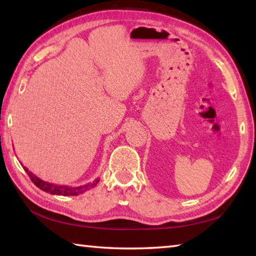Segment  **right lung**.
I'll list each match as a JSON object with an SVG mask.
<instances>
[{
  "instance_id": "obj_1",
  "label": "right lung",
  "mask_w": 256,
  "mask_h": 256,
  "mask_svg": "<svg viewBox=\"0 0 256 256\" xmlns=\"http://www.w3.org/2000/svg\"><path fill=\"white\" fill-rule=\"evenodd\" d=\"M24 170L27 172L28 176L30 177V180H32V183L40 188L42 190H44L46 193L53 194V196H79V194L86 192L90 188H94L98 184L99 178H96L92 183H86L84 185L81 186H68V185H58V184H53V183H48V182H45L40 180V177H37L34 174H32L27 167H24L22 164Z\"/></svg>"
}]
</instances>
